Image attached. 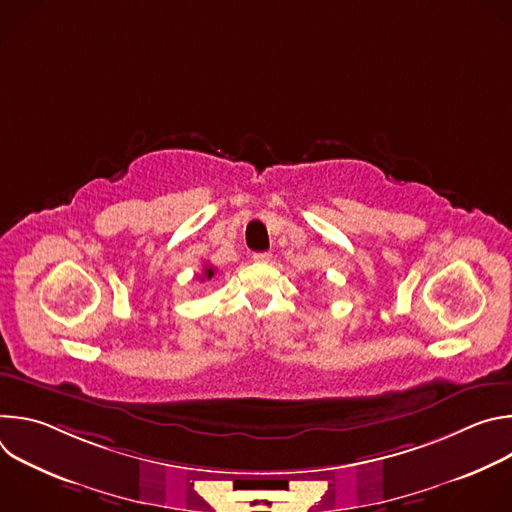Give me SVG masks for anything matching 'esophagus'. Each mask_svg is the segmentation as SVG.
Returning <instances> with one entry per match:
<instances>
[{"label": "esophagus", "mask_w": 512, "mask_h": 512, "mask_svg": "<svg viewBox=\"0 0 512 512\" xmlns=\"http://www.w3.org/2000/svg\"><path fill=\"white\" fill-rule=\"evenodd\" d=\"M253 261L255 263H269L271 261V253L263 251V253H253Z\"/></svg>", "instance_id": "1"}]
</instances>
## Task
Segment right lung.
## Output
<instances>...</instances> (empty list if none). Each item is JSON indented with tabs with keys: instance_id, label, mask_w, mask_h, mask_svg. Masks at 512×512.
Masks as SVG:
<instances>
[{
	"instance_id": "obj_1",
	"label": "right lung",
	"mask_w": 512,
	"mask_h": 512,
	"mask_svg": "<svg viewBox=\"0 0 512 512\" xmlns=\"http://www.w3.org/2000/svg\"><path fill=\"white\" fill-rule=\"evenodd\" d=\"M214 267L212 265H204V271H202V275H200V279L202 281H208V279H212V275H214Z\"/></svg>"
}]
</instances>
